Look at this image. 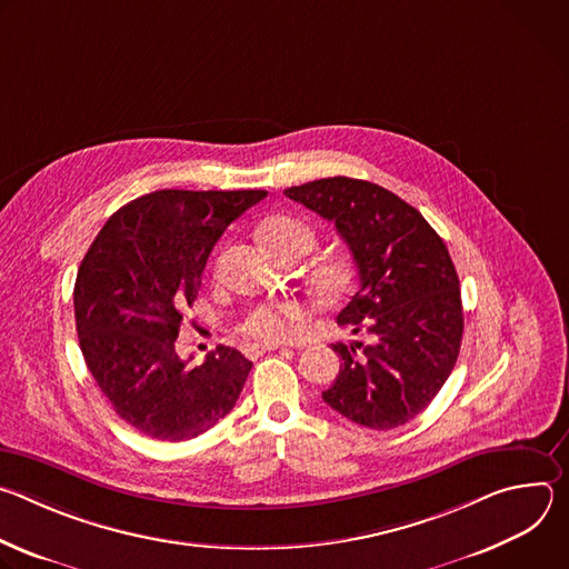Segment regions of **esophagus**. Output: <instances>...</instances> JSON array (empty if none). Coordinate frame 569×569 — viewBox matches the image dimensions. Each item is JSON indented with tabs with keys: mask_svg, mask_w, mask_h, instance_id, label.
Wrapping results in <instances>:
<instances>
[{
	"mask_svg": "<svg viewBox=\"0 0 569 569\" xmlns=\"http://www.w3.org/2000/svg\"><path fill=\"white\" fill-rule=\"evenodd\" d=\"M268 351H290L288 347H281V345H252L250 349H248V356L250 358H259V356H263V353H268Z\"/></svg>",
	"mask_w": 569,
	"mask_h": 569,
	"instance_id": "1",
	"label": "esophagus"
}]
</instances>
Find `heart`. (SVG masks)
I'll list each match as a JSON object with an SVG mask.
<instances>
[{
	"mask_svg": "<svg viewBox=\"0 0 569 569\" xmlns=\"http://www.w3.org/2000/svg\"><path fill=\"white\" fill-rule=\"evenodd\" d=\"M263 240L270 246L272 252H277L279 257L286 254H308L317 236L315 231L297 218H272L263 224L261 229ZM351 263L347 259H331L329 263H323L317 270V281L331 290V292H340L349 286L351 281ZM310 317V308L297 299H281V301H268V303H259L257 308H252L246 319L240 321V336L248 338L250 342L257 345H274V342H286L292 340L301 329L303 323Z\"/></svg>",
	"mask_w": 569,
	"mask_h": 569,
	"instance_id": "b5f03b06",
	"label": "heart"
}]
</instances>
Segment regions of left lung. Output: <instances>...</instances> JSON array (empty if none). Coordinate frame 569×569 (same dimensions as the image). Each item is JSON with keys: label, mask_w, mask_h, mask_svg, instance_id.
Returning <instances> with one entry per match:
<instances>
[{"label": "left lung", "mask_w": 569, "mask_h": 569, "mask_svg": "<svg viewBox=\"0 0 569 569\" xmlns=\"http://www.w3.org/2000/svg\"><path fill=\"white\" fill-rule=\"evenodd\" d=\"M283 193L336 222L360 279L338 323L367 331L369 342L333 345L342 362L323 402L371 430L405 426L439 393L461 347V290L446 242L373 182L338 176Z\"/></svg>", "instance_id": "obj_1"}]
</instances>
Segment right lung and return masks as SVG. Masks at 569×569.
Here are the masks:
<instances>
[{
	"instance_id": "right-lung-1",
	"label": "right lung",
	"mask_w": 569,
	"mask_h": 569,
	"mask_svg": "<svg viewBox=\"0 0 569 569\" xmlns=\"http://www.w3.org/2000/svg\"><path fill=\"white\" fill-rule=\"evenodd\" d=\"M268 191L141 196L103 224L78 268L76 333L112 410L157 441H187L224 419L252 362L216 347L189 367L176 351L182 310L196 301L222 231Z\"/></svg>"
}]
</instances>
